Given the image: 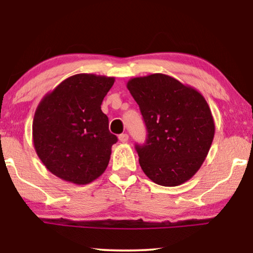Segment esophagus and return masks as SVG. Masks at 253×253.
<instances>
[{"label": "esophagus", "mask_w": 253, "mask_h": 253, "mask_svg": "<svg viewBox=\"0 0 253 253\" xmlns=\"http://www.w3.org/2000/svg\"><path fill=\"white\" fill-rule=\"evenodd\" d=\"M119 139H120L121 143H126V141L129 140V136H127L126 133H122V134H120V136H119Z\"/></svg>", "instance_id": "1"}]
</instances>
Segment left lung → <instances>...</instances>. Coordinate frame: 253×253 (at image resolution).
I'll use <instances>...</instances> for the list:
<instances>
[{"mask_svg":"<svg viewBox=\"0 0 253 253\" xmlns=\"http://www.w3.org/2000/svg\"><path fill=\"white\" fill-rule=\"evenodd\" d=\"M126 87L147 129L145 144L136 145L145 175L162 186L189 181L205 161L215 132L205 98L164 74L132 78Z\"/></svg>","mask_w":253,"mask_h":253,"instance_id":"obj_1","label":"left lung"}]
</instances>
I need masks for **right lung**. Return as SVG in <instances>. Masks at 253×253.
<instances>
[{
	"label": "right lung",
	"instance_id": "right-lung-1",
	"mask_svg": "<svg viewBox=\"0 0 253 253\" xmlns=\"http://www.w3.org/2000/svg\"><path fill=\"white\" fill-rule=\"evenodd\" d=\"M115 82L93 74L71 76L47 93L32 124L38 157L51 174L77 185L101 176L117 141L101 103Z\"/></svg>",
	"mask_w": 253,
	"mask_h": 253
}]
</instances>
